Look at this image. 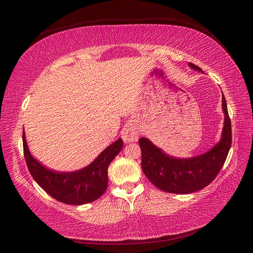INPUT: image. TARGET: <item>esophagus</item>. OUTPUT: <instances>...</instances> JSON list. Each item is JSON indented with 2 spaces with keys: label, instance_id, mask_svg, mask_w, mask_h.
Wrapping results in <instances>:
<instances>
[{
  "label": "esophagus",
  "instance_id": "34e87169",
  "mask_svg": "<svg viewBox=\"0 0 253 253\" xmlns=\"http://www.w3.org/2000/svg\"><path fill=\"white\" fill-rule=\"evenodd\" d=\"M121 136L125 141L131 142L136 141L139 136V128L134 125H126L121 131Z\"/></svg>",
  "mask_w": 253,
  "mask_h": 253
}]
</instances>
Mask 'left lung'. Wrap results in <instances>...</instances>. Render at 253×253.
<instances>
[{"label":"left lung","instance_id":"obj_1","mask_svg":"<svg viewBox=\"0 0 253 253\" xmlns=\"http://www.w3.org/2000/svg\"><path fill=\"white\" fill-rule=\"evenodd\" d=\"M191 68L203 72L201 67L189 63ZM225 122L220 141L207 153L192 158H176L167 155L148 138L139 139L141 168L144 175L158 189L175 194H189L209 185L223 168L231 148V120L223 95Z\"/></svg>","mask_w":253,"mask_h":253}]
</instances>
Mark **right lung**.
Returning a JSON list of instances; mask_svg holds the SVG:
<instances>
[{
  "label": "right lung",
  "instance_id": "1",
  "mask_svg": "<svg viewBox=\"0 0 253 253\" xmlns=\"http://www.w3.org/2000/svg\"><path fill=\"white\" fill-rule=\"evenodd\" d=\"M124 147L119 138L109 145L93 163L75 172H56L36 160L27 147L23 129V151L33 178L45 192L67 205H84L98 200L108 188V168Z\"/></svg>",
  "mask_w": 253,
  "mask_h": 253
}]
</instances>
